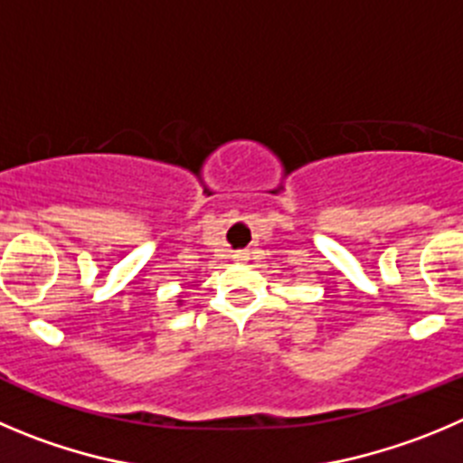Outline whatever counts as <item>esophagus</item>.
Wrapping results in <instances>:
<instances>
[{
	"mask_svg": "<svg viewBox=\"0 0 463 463\" xmlns=\"http://www.w3.org/2000/svg\"><path fill=\"white\" fill-rule=\"evenodd\" d=\"M249 256H251L249 251H235V256H232V258H235L237 262H244V260H249Z\"/></svg>",
	"mask_w": 463,
	"mask_h": 463,
	"instance_id": "esophagus-1",
	"label": "esophagus"
}]
</instances>
